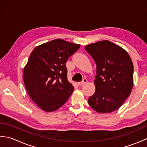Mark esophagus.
<instances>
[{
  "instance_id": "34e87169",
  "label": "esophagus",
  "mask_w": 147,
  "mask_h": 147,
  "mask_svg": "<svg viewBox=\"0 0 147 147\" xmlns=\"http://www.w3.org/2000/svg\"><path fill=\"white\" fill-rule=\"evenodd\" d=\"M87 82H88V80H87V79H86V78H84V79L82 81V82H80L78 83V85H80V86H82V85H84V84L86 83Z\"/></svg>"
}]
</instances>
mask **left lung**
I'll return each mask as SVG.
<instances>
[{
  "instance_id": "left-lung-1",
  "label": "left lung",
  "mask_w": 147,
  "mask_h": 147,
  "mask_svg": "<svg viewBox=\"0 0 147 147\" xmlns=\"http://www.w3.org/2000/svg\"><path fill=\"white\" fill-rule=\"evenodd\" d=\"M96 65L95 92L88 104L99 113L115 111L128 97L133 85V64L129 54L108 40L85 46Z\"/></svg>"
}]
</instances>
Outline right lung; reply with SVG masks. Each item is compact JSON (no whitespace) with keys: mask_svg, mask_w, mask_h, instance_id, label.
<instances>
[{"mask_svg":"<svg viewBox=\"0 0 147 147\" xmlns=\"http://www.w3.org/2000/svg\"><path fill=\"white\" fill-rule=\"evenodd\" d=\"M80 47L55 39L36 47L30 54L23 71L24 85L30 98L43 111L57 110L73 93L65 62Z\"/></svg>","mask_w":147,"mask_h":147,"instance_id":"1","label":"right lung"}]
</instances>
